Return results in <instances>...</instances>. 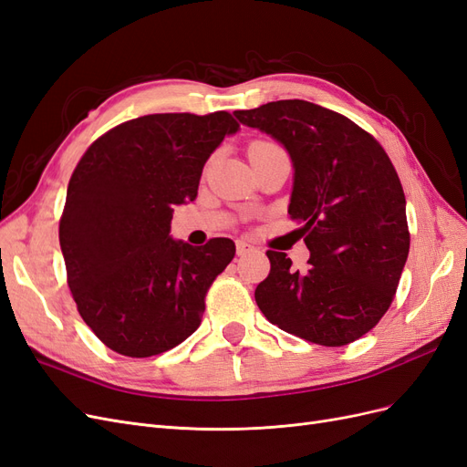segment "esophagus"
Masks as SVG:
<instances>
[{"instance_id":"obj_1","label":"esophagus","mask_w":467,"mask_h":467,"mask_svg":"<svg viewBox=\"0 0 467 467\" xmlns=\"http://www.w3.org/2000/svg\"><path fill=\"white\" fill-rule=\"evenodd\" d=\"M235 249H237V255H247V253L255 251V247H253V245L247 244V242H244V239H237Z\"/></svg>"}]
</instances>
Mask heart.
<instances>
[{"label": "heart", "instance_id": "b5f03b06", "mask_svg": "<svg viewBox=\"0 0 467 467\" xmlns=\"http://www.w3.org/2000/svg\"><path fill=\"white\" fill-rule=\"evenodd\" d=\"M255 144H268V142H255Z\"/></svg>", "mask_w": 467, "mask_h": 467}]
</instances>
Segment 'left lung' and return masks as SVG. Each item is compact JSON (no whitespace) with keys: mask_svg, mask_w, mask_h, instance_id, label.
I'll return each mask as SVG.
<instances>
[{"mask_svg":"<svg viewBox=\"0 0 467 467\" xmlns=\"http://www.w3.org/2000/svg\"><path fill=\"white\" fill-rule=\"evenodd\" d=\"M234 115L276 138L294 163L288 214L304 223L309 268L266 251L255 290L265 317L323 347H343L388 312L409 255L405 194L378 140L325 107L288 99Z\"/></svg>","mask_w":467,"mask_h":467,"instance_id":"8db88e82","label":"left lung"}]
</instances>
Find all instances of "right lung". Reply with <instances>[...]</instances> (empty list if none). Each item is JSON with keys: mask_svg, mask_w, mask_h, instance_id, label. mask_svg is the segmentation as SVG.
I'll return each mask as SVG.
<instances>
[{"mask_svg": "<svg viewBox=\"0 0 467 467\" xmlns=\"http://www.w3.org/2000/svg\"><path fill=\"white\" fill-rule=\"evenodd\" d=\"M225 110L126 120L88 148L69 179L60 247L78 312L99 341L146 358L199 329L212 282L235 255L228 237L175 242L173 206L194 201L202 167L225 134Z\"/></svg>", "mask_w": 467, "mask_h": 467, "instance_id": "right-lung-1", "label": "right lung"}]
</instances>
